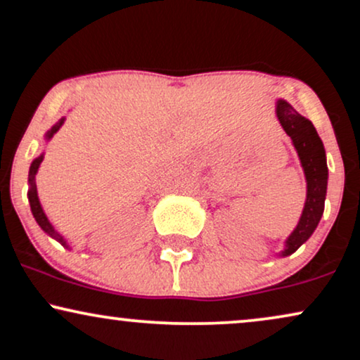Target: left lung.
<instances>
[{
	"label": "left lung",
	"mask_w": 360,
	"mask_h": 360,
	"mask_svg": "<svg viewBox=\"0 0 360 360\" xmlns=\"http://www.w3.org/2000/svg\"><path fill=\"white\" fill-rule=\"evenodd\" d=\"M276 115L283 127L293 141L302 166H304L307 177V201L304 213L298 221L295 231L287 240V246L281 255L287 257L293 251L300 248L315 231L317 224L323 214V202L327 194V161L326 149L320 141L314 124L309 119L302 117L298 112L290 105L288 102L278 101L276 103Z\"/></svg>",
	"instance_id": "obj_1"
}]
</instances>
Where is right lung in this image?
<instances>
[{"instance_id":"1","label":"right lung","mask_w":360,"mask_h":360,"mask_svg":"<svg viewBox=\"0 0 360 360\" xmlns=\"http://www.w3.org/2000/svg\"><path fill=\"white\" fill-rule=\"evenodd\" d=\"M62 124H63V119H60L58 122H56V124L53 125V127H51V131H49V134H46V139L53 137V134H55L56 131H58L60 127H62ZM41 161H43V155H40V158L34 159V161L32 162V166H30V174H28V183H30L28 199H30V206H32V213H33V216H34V219H37V223L40 224L43 231L49 233V235H50L51 238H55V240L58 241V243H62V245L65 246L67 243H65L63 236H60L58 233L55 231L53 226H51L49 219H46L45 213H43V210H41V206H40V201H38L37 184H34V174H37V171H38V167H40Z\"/></svg>"}]
</instances>
